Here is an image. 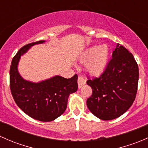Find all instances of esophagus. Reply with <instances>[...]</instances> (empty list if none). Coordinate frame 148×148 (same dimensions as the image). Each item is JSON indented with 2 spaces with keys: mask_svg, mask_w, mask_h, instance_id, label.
<instances>
[{
  "mask_svg": "<svg viewBox=\"0 0 148 148\" xmlns=\"http://www.w3.org/2000/svg\"><path fill=\"white\" fill-rule=\"evenodd\" d=\"M78 86L79 88H82L84 85L86 84V79L84 78H83L82 77H78Z\"/></svg>",
  "mask_w": 148,
  "mask_h": 148,
  "instance_id": "esophagus-1",
  "label": "esophagus"
}]
</instances>
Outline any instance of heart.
I'll list each match as a JSON object with an SVG mask.
<instances>
[{"label":"heart","instance_id":"1","mask_svg":"<svg viewBox=\"0 0 148 148\" xmlns=\"http://www.w3.org/2000/svg\"><path fill=\"white\" fill-rule=\"evenodd\" d=\"M110 60V49L107 45L93 46L82 53L79 61L86 64L85 68L92 77L102 75L107 69Z\"/></svg>","mask_w":148,"mask_h":148}]
</instances>
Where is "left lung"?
Segmentation results:
<instances>
[{"instance_id":"1","label":"left lung","mask_w":148,"mask_h":148,"mask_svg":"<svg viewBox=\"0 0 148 148\" xmlns=\"http://www.w3.org/2000/svg\"><path fill=\"white\" fill-rule=\"evenodd\" d=\"M138 79V66L133 56L117 44L105 71L86 82L92 89V96L86 100L89 111L102 120L119 117L135 100Z\"/></svg>"}]
</instances>
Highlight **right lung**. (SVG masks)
<instances>
[{
    "label": "right lung",
    "mask_w": 148,
    "mask_h": 148,
    "mask_svg": "<svg viewBox=\"0 0 148 148\" xmlns=\"http://www.w3.org/2000/svg\"><path fill=\"white\" fill-rule=\"evenodd\" d=\"M39 41L27 44L18 51L10 68V87L19 108L27 115L41 122L56 120L65 112L68 98L77 91V74L70 79L56 75L38 82L24 79L18 71L21 57L31 46L45 43Z\"/></svg>",
    "instance_id": "1"
}]
</instances>
